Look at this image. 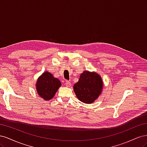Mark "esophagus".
<instances>
[{
	"instance_id": "1",
	"label": "esophagus",
	"mask_w": 147,
	"mask_h": 147,
	"mask_svg": "<svg viewBox=\"0 0 147 147\" xmlns=\"http://www.w3.org/2000/svg\"><path fill=\"white\" fill-rule=\"evenodd\" d=\"M65 86H66L67 87H69V86H70V85H71V83H70V82L69 81L66 80V81L65 82Z\"/></svg>"
}]
</instances>
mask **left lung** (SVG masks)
I'll return each instance as SVG.
<instances>
[{"instance_id": "obj_1", "label": "left lung", "mask_w": 147, "mask_h": 147, "mask_svg": "<svg viewBox=\"0 0 147 147\" xmlns=\"http://www.w3.org/2000/svg\"><path fill=\"white\" fill-rule=\"evenodd\" d=\"M103 82L99 75L96 72L84 71L78 82L74 86V91L77 98L82 102L91 104L101 94Z\"/></svg>"}]
</instances>
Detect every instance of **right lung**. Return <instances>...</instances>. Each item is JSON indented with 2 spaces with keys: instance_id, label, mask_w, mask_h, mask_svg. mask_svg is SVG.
I'll use <instances>...</instances> for the list:
<instances>
[{
  "instance_id": "obj_1",
  "label": "right lung",
  "mask_w": 147,
  "mask_h": 147,
  "mask_svg": "<svg viewBox=\"0 0 147 147\" xmlns=\"http://www.w3.org/2000/svg\"><path fill=\"white\" fill-rule=\"evenodd\" d=\"M61 86L60 80L53 77L51 73L45 72L37 79L36 89L40 96L44 100H48L54 97Z\"/></svg>"
}]
</instances>
